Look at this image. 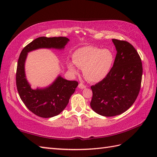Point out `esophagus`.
I'll return each mask as SVG.
<instances>
[{"instance_id":"obj_1","label":"esophagus","mask_w":157,"mask_h":157,"mask_svg":"<svg viewBox=\"0 0 157 157\" xmlns=\"http://www.w3.org/2000/svg\"><path fill=\"white\" fill-rule=\"evenodd\" d=\"M78 88H80V89H84V88H86V86L84 84H79L78 85Z\"/></svg>"}]
</instances>
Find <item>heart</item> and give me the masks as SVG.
I'll return each instance as SVG.
<instances>
[{"label": "heart", "instance_id": "1", "mask_svg": "<svg viewBox=\"0 0 157 157\" xmlns=\"http://www.w3.org/2000/svg\"><path fill=\"white\" fill-rule=\"evenodd\" d=\"M73 61L67 63L68 69L77 73L76 66L83 69L85 78L91 82H98L107 75L114 61V55L107 48L101 49L87 46L77 49L72 55Z\"/></svg>", "mask_w": 157, "mask_h": 157}]
</instances>
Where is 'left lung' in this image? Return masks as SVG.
Returning a JSON list of instances; mask_svg holds the SVG:
<instances>
[{
    "label": "left lung",
    "instance_id": "1",
    "mask_svg": "<svg viewBox=\"0 0 157 157\" xmlns=\"http://www.w3.org/2000/svg\"><path fill=\"white\" fill-rule=\"evenodd\" d=\"M117 55L112 69L102 81L91 86L92 109L105 117L121 115L129 109L140 90L142 64L130 43L113 39Z\"/></svg>",
    "mask_w": 157,
    "mask_h": 157
}]
</instances>
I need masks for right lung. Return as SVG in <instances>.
I'll return each instance as SVG.
<instances>
[{
  "label": "right lung",
  "instance_id": "right-lung-1",
  "mask_svg": "<svg viewBox=\"0 0 157 157\" xmlns=\"http://www.w3.org/2000/svg\"><path fill=\"white\" fill-rule=\"evenodd\" d=\"M69 41L66 37H40L26 46L19 55L16 73L18 93L29 111L40 117L49 118L60 114L67 105L78 83L58 75L51 84L45 88H32L25 71L28 53L40 48L63 50Z\"/></svg>",
  "mask_w": 157,
  "mask_h": 157
}]
</instances>
